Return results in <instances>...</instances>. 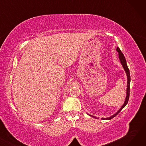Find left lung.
Here are the masks:
<instances>
[{
    "mask_svg": "<svg viewBox=\"0 0 146 146\" xmlns=\"http://www.w3.org/2000/svg\"><path fill=\"white\" fill-rule=\"evenodd\" d=\"M117 51H118V55H119V58L120 60V61H121V63L122 66V67H123L124 70L127 74V96H126V98H125V102L123 104V105H122L121 106V108L115 113V114H113V115L111 116L110 117H108V118H102V119H106V120H110L112 118H113V117H115L116 115H117L121 112V111L123 109L124 107L126 106V105L128 104V99H129V85H130V74H129V69L128 68V66H127V62H126V60H125V58L123 54H122V52H121V51L120 50L119 48V47H117ZM89 115V114H88ZM90 116L92 117H94L95 118H97L96 117H94L93 115H89Z\"/></svg>",
    "mask_w": 146,
    "mask_h": 146,
    "instance_id": "obj_1",
    "label": "left lung"
}]
</instances>
